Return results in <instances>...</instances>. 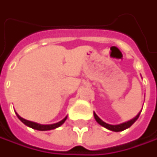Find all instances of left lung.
Wrapping results in <instances>:
<instances>
[{"instance_id":"1","label":"left lung","mask_w":157,"mask_h":157,"mask_svg":"<svg viewBox=\"0 0 157 157\" xmlns=\"http://www.w3.org/2000/svg\"><path fill=\"white\" fill-rule=\"evenodd\" d=\"M142 112V111H141ZM141 112L136 115V117L134 118V119H132V120H130L128 121H127V122H124V123L121 124H119V125H110V124H107L104 122L101 119H100L95 113H94V118H95V120H96V121L98 122V123L101 125L102 127H104L105 128H107V129L111 130V131H114V132H120V131H123V130L127 129V128H128L129 127H131L133 124L136 122V121H137V119L139 118L140 116V113H141Z\"/></svg>"}]
</instances>
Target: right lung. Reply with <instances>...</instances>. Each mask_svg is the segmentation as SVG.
<instances>
[{
  "mask_svg": "<svg viewBox=\"0 0 157 157\" xmlns=\"http://www.w3.org/2000/svg\"><path fill=\"white\" fill-rule=\"evenodd\" d=\"M16 113V115H17V117L18 119L21 121V122L23 124H25L26 126L28 127H29V128H33V129L36 130H40V131H47V130H52L54 129V128H57L58 127H60L62 124L65 121V120L67 119V116L63 119L62 121H60L59 122H57V123L55 124H51V125H42V124H38V123H36V122H33V121H27V120H25V119H23V118H21L17 113Z\"/></svg>",
  "mask_w": 157,
  "mask_h": 157,
  "instance_id": "obj_1",
  "label": "right lung"
}]
</instances>
